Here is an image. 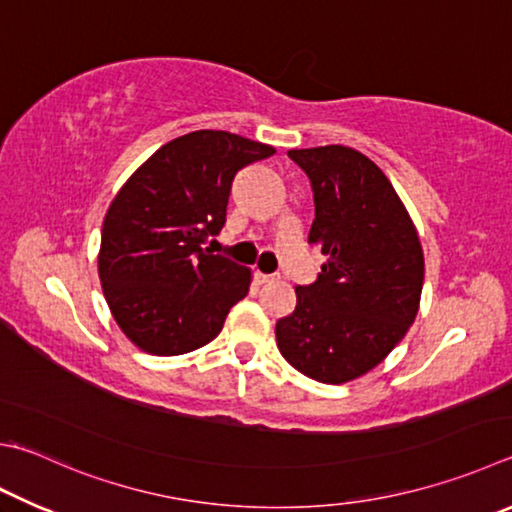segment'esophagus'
<instances>
[{
    "label": "esophagus",
    "instance_id": "1",
    "mask_svg": "<svg viewBox=\"0 0 512 512\" xmlns=\"http://www.w3.org/2000/svg\"><path fill=\"white\" fill-rule=\"evenodd\" d=\"M255 280L259 282V284H271V282H277L280 280V275H266V273H255Z\"/></svg>",
    "mask_w": 512,
    "mask_h": 512
}]
</instances>
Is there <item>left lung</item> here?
<instances>
[{
  "label": "left lung",
  "instance_id": "obj_1",
  "mask_svg": "<svg viewBox=\"0 0 512 512\" xmlns=\"http://www.w3.org/2000/svg\"><path fill=\"white\" fill-rule=\"evenodd\" d=\"M311 181L309 244L322 248L318 280L297 286L295 311L277 320V347L318 383L340 385L383 362L418 313L423 250L383 170L345 145L291 150Z\"/></svg>",
  "mask_w": 512,
  "mask_h": 512
}]
</instances>
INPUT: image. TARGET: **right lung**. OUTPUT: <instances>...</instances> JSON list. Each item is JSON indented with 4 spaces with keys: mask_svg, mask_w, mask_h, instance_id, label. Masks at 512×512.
Listing matches in <instances>:
<instances>
[{
    "mask_svg": "<svg viewBox=\"0 0 512 512\" xmlns=\"http://www.w3.org/2000/svg\"><path fill=\"white\" fill-rule=\"evenodd\" d=\"M271 145L201 129L156 150L102 224L98 275L111 315L138 349L179 356L219 336L250 271L203 248L226 224L235 174Z\"/></svg>",
    "mask_w": 512,
    "mask_h": 512,
    "instance_id": "right-lung-1",
    "label": "right lung"
}]
</instances>
